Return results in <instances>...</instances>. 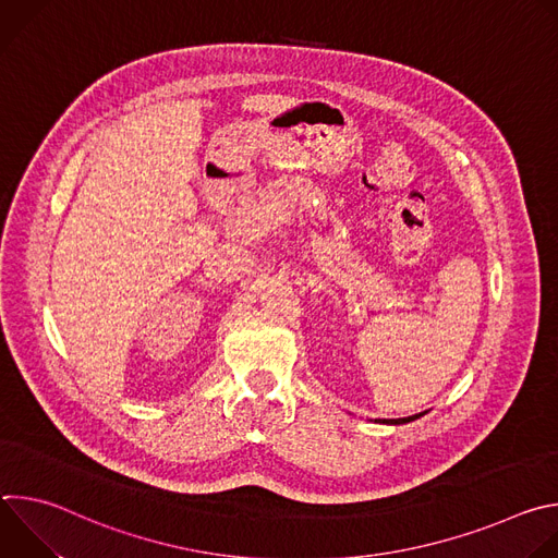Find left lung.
<instances>
[{
    "label": "left lung",
    "mask_w": 558,
    "mask_h": 558,
    "mask_svg": "<svg viewBox=\"0 0 558 558\" xmlns=\"http://www.w3.org/2000/svg\"><path fill=\"white\" fill-rule=\"evenodd\" d=\"M422 415H426V413H420V415H411V417H402V420H384L381 424H409V422H415V420H420Z\"/></svg>",
    "instance_id": "obj_1"
}]
</instances>
